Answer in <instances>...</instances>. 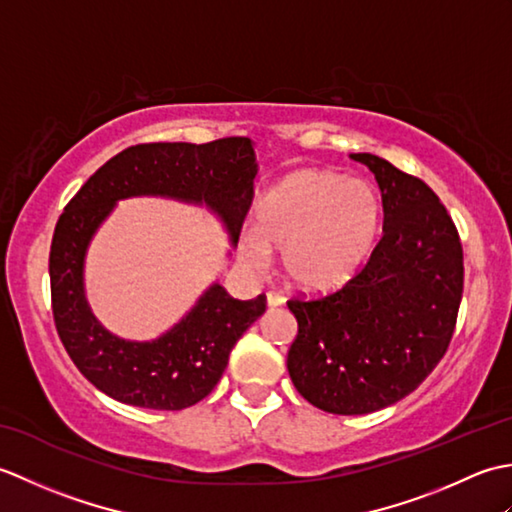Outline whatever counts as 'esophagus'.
I'll return each mask as SVG.
<instances>
[{"label": "esophagus", "instance_id": "obj_1", "mask_svg": "<svg viewBox=\"0 0 512 512\" xmlns=\"http://www.w3.org/2000/svg\"><path fill=\"white\" fill-rule=\"evenodd\" d=\"M266 301H268V306H270V308L284 306V303H286V299L281 297V295H277V292H268V295H266Z\"/></svg>", "mask_w": 512, "mask_h": 512}]
</instances>
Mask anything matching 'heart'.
Listing matches in <instances>:
<instances>
[{
    "label": "heart",
    "mask_w": 512,
    "mask_h": 512,
    "mask_svg": "<svg viewBox=\"0 0 512 512\" xmlns=\"http://www.w3.org/2000/svg\"><path fill=\"white\" fill-rule=\"evenodd\" d=\"M380 217L383 200L369 180L330 169H297L259 202L255 233L239 239V255L262 266L268 250H281V270L290 286L336 290L365 266Z\"/></svg>",
    "instance_id": "b5f03b06"
}]
</instances>
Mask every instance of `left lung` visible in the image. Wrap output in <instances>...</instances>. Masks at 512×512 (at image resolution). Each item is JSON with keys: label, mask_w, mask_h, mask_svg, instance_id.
<instances>
[{"label": "left lung", "mask_w": 512, "mask_h": 512, "mask_svg": "<svg viewBox=\"0 0 512 512\" xmlns=\"http://www.w3.org/2000/svg\"><path fill=\"white\" fill-rule=\"evenodd\" d=\"M363 162L383 195V237L343 288L290 299L299 332L288 372L310 405L361 416L394 405L447 352L464 290L458 228L420 178L374 154Z\"/></svg>", "instance_id": "obj_1"}]
</instances>
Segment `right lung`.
I'll list each match as a JSON object with an SVG mask.
<instances>
[{
    "label": "right lung",
    "instance_id": "right-lung-1",
    "mask_svg": "<svg viewBox=\"0 0 512 512\" xmlns=\"http://www.w3.org/2000/svg\"><path fill=\"white\" fill-rule=\"evenodd\" d=\"M255 176L253 143L244 136L134 145L107 160L65 206L50 246L52 317L65 352L96 389L134 407L187 409L211 394L239 336L266 310L264 295L239 301L213 284L158 339H118L85 299L83 264L96 228L118 200L162 195L209 206L237 246Z\"/></svg>",
    "mask_w": 512,
    "mask_h": 512
}]
</instances>
